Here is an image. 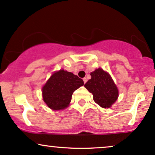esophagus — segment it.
<instances>
[{
  "mask_svg": "<svg viewBox=\"0 0 155 155\" xmlns=\"http://www.w3.org/2000/svg\"><path fill=\"white\" fill-rule=\"evenodd\" d=\"M83 80V82H84V83H86V82H87V78H84Z\"/></svg>",
  "mask_w": 155,
  "mask_h": 155,
  "instance_id": "34e87169",
  "label": "esophagus"
}]
</instances>
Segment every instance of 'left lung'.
Masks as SVG:
<instances>
[{
  "mask_svg": "<svg viewBox=\"0 0 155 155\" xmlns=\"http://www.w3.org/2000/svg\"><path fill=\"white\" fill-rule=\"evenodd\" d=\"M90 79L84 85L94 96V101L103 108H110L118 97V90L112 78L102 69L91 73Z\"/></svg>",
  "mask_w": 155,
  "mask_h": 155,
  "instance_id": "left-lung-1",
  "label": "left lung"
}]
</instances>
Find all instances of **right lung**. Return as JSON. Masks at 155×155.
I'll list each match as a JSON object with an SVG mask.
<instances>
[{"label":"right lung","mask_w":155,"mask_h":155,"mask_svg":"<svg viewBox=\"0 0 155 155\" xmlns=\"http://www.w3.org/2000/svg\"><path fill=\"white\" fill-rule=\"evenodd\" d=\"M83 84V80L72 72L58 71L43 87V101L52 110H63L70 103L73 92Z\"/></svg>","instance_id":"1"}]
</instances>
